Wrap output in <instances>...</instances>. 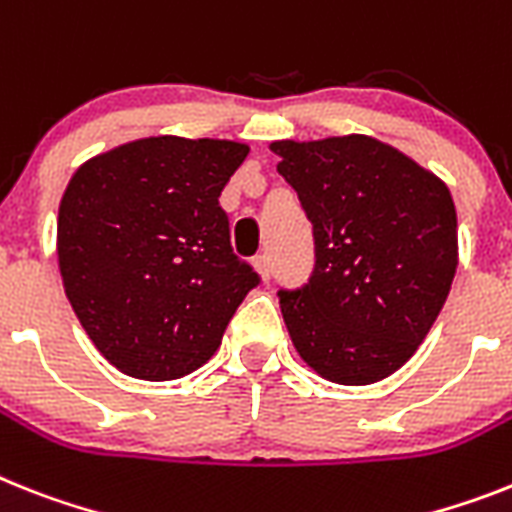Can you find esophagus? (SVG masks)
Returning a JSON list of instances; mask_svg holds the SVG:
<instances>
[{
	"label": "esophagus",
	"mask_w": 512,
	"mask_h": 512,
	"mask_svg": "<svg viewBox=\"0 0 512 512\" xmlns=\"http://www.w3.org/2000/svg\"><path fill=\"white\" fill-rule=\"evenodd\" d=\"M252 268L257 270V276L263 278V281H270V276H273V268H270L268 255H257L255 260H252Z\"/></svg>",
	"instance_id": "esophagus-1"
}]
</instances>
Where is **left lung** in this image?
I'll return each mask as SVG.
<instances>
[{"mask_svg":"<svg viewBox=\"0 0 512 512\" xmlns=\"http://www.w3.org/2000/svg\"><path fill=\"white\" fill-rule=\"evenodd\" d=\"M270 150L315 234V273L281 291L296 354L338 385L385 380L416 354L450 294L458 218L448 184L369 135Z\"/></svg>","mask_w":512,"mask_h":512,"instance_id":"1","label":"left lung"}]
</instances>
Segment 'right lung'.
Returning a JSON list of instances; mask_svg holds the SVG:
<instances>
[{"label": "right lung", "mask_w": 512, "mask_h": 512, "mask_svg": "<svg viewBox=\"0 0 512 512\" xmlns=\"http://www.w3.org/2000/svg\"><path fill=\"white\" fill-rule=\"evenodd\" d=\"M247 153L234 140L140 137L72 174L57 221L64 294L124 375L163 382L203 367L260 281L218 205Z\"/></svg>", "instance_id": "right-lung-1"}]
</instances>
